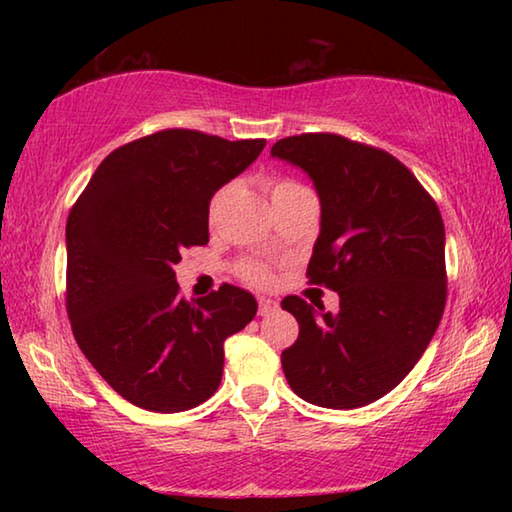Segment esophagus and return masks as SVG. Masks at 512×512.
I'll list each match as a JSON object with an SVG mask.
<instances>
[{
  "label": "esophagus",
  "mask_w": 512,
  "mask_h": 512,
  "mask_svg": "<svg viewBox=\"0 0 512 512\" xmlns=\"http://www.w3.org/2000/svg\"><path fill=\"white\" fill-rule=\"evenodd\" d=\"M277 311V302L271 298H259L257 302V314L259 316H271Z\"/></svg>",
  "instance_id": "esophagus-1"
}]
</instances>
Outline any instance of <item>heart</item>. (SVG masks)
Masks as SVG:
<instances>
[{
	"label": "heart",
	"mask_w": 512,
	"mask_h": 512,
	"mask_svg": "<svg viewBox=\"0 0 512 512\" xmlns=\"http://www.w3.org/2000/svg\"><path fill=\"white\" fill-rule=\"evenodd\" d=\"M291 187H298V183H293V180H289V178H277V180H273V183H271V196L280 194V192H284V189H291ZM221 196H223V194H216V196L212 198L210 219H214L216 210H219ZM237 275H239L244 282L253 284V287H259V289L271 287L273 280H275L273 266L262 262V259H244V262H241V264L237 266Z\"/></svg>",
	"instance_id": "heart-1"
}]
</instances>
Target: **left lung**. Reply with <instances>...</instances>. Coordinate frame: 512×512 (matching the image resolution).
I'll return each mask as SVG.
<instances>
[{"instance_id": "8db88e82", "label": "left lung", "mask_w": 512, "mask_h": 512, "mask_svg": "<svg viewBox=\"0 0 512 512\" xmlns=\"http://www.w3.org/2000/svg\"><path fill=\"white\" fill-rule=\"evenodd\" d=\"M271 153L314 180L320 235L309 284L339 291V314L287 296L300 334L282 352L293 393L325 409H359L409 375L447 300L445 225L420 180L377 146L302 133Z\"/></svg>"}]
</instances>
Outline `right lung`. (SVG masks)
I'll return each mask as SVG.
<instances>
[{"label": "right lung", "instance_id": "obj_1", "mask_svg": "<svg viewBox=\"0 0 512 512\" xmlns=\"http://www.w3.org/2000/svg\"><path fill=\"white\" fill-rule=\"evenodd\" d=\"M264 146L167 128L112 151L69 210L74 339L112 391L140 409L178 413L212 397L225 339L257 314L255 298L232 284L187 302L173 266L185 248L210 241V198Z\"/></svg>", "mask_w": 512, "mask_h": 512}]
</instances>
